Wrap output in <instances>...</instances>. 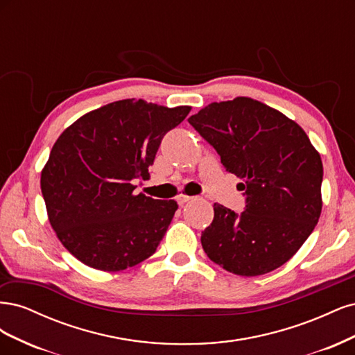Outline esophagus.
I'll list each match as a JSON object with an SVG mask.
<instances>
[{"instance_id":"esophagus-1","label":"esophagus","mask_w":355,"mask_h":355,"mask_svg":"<svg viewBox=\"0 0 355 355\" xmlns=\"http://www.w3.org/2000/svg\"><path fill=\"white\" fill-rule=\"evenodd\" d=\"M191 198H192V197H189V196H187V194H179V196L176 197L178 202H179V206H184V204L188 202Z\"/></svg>"}]
</instances>
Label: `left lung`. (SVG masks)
<instances>
[{
  "label": "left lung",
  "mask_w": 355,
  "mask_h": 355,
  "mask_svg": "<svg viewBox=\"0 0 355 355\" xmlns=\"http://www.w3.org/2000/svg\"><path fill=\"white\" fill-rule=\"evenodd\" d=\"M189 124L241 179V214L219 202L201 234L209 259L235 275L271 272L292 259L314 231L323 198V163L293 120L252 98L211 102Z\"/></svg>",
  "instance_id": "8db88e82"
}]
</instances>
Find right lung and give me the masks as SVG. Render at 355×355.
<instances>
[{
    "label": "right lung",
    "mask_w": 355,
    "mask_h": 355,
    "mask_svg": "<svg viewBox=\"0 0 355 355\" xmlns=\"http://www.w3.org/2000/svg\"><path fill=\"white\" fill-rule=\"evenodd\" d=\"M191 106L124 99L80 116L62 132L41 170L47 216L63 247L99 271H123L157 250L175 200L135 194L171 128Z\"/></svg>",
    "instance_id": "add662e5"
}]
</instances>
